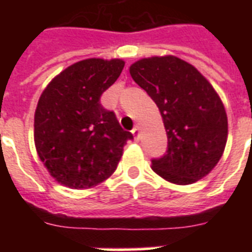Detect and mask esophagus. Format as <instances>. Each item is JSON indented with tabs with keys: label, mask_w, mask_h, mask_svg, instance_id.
Returning a JSON list of instances; mask_svg holds the SVG:
<instances>
[{
	"label": "esophagus",
	"mask_w": 252,
	"mask_h": 252,
	"mask_svg": "<svg viewBox=\"0 0 252 252\" xmlns=\"http://www.w3.org/2000/svg\"><path fill=\"white\" fill-rule=\"evenodd\" d=\"M132 133H133L134 138H136V140H138V138H140V126H134L133 130H132Z\"/></svg>",
	"instance_id": "esophagus-1"
}]
</instances>
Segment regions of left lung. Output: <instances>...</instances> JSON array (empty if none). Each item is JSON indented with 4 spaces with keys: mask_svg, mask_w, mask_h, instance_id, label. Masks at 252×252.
I'll use <instances>...</instances> for the list:
<instances>
[{
    "mask_svg": "<svg viewBox=\"0 0 252 252\" xmlns=\"http://www.w3.org/2000/svg\"><path fill=\"white\" fill-rule=\"evenodd\" d=\"M129 73L159 108L167 150L152 168L167 182L192 184L212 171L227 140V116L219 94L201 73L175 56L141 59Z\"/></svg>",
    "mask_w": 252,
    "mask_h": 252,
    "instance_id": "left-lung-1",
    "label": "left lung"
}]
</instances>
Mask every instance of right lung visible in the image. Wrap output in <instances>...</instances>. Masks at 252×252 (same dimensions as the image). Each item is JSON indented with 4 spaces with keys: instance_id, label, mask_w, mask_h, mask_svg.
Returning <instances> with one entry per match:
<instances>
[{
    "instance_id": "1",
    "label": "right lung",
    "mask_w": 252,
    "mask_h": 252,
    "mask_svg": "<svg viewBox=\"0 0 252 252\" xmlns=\"http://www.w3.org/2000/svg\"><path fill=\"white\" fill-rule=\"evenodd\" d=\"M123 68L120 59L78 61L41 93L33 122L35 146L59 183L76 189L94 187L118 167L123 148L133 136L100 104V96Z\"/></svg>"
}]
</instances>
